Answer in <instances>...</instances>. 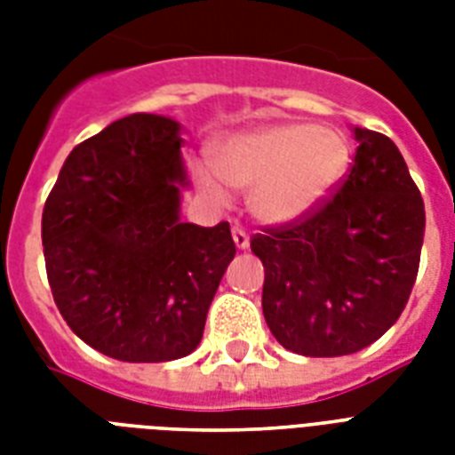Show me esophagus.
<instances>
[{
    "label": "esophagus",
    "mask_w": 455,
    "mask_h": 455,
    "mask_svg": "<svg viewBox=\"0 0 455 455\" xmlns=\"http://www.w3.org/2000/svg\"><path fill=\"white\" fill-rule=\"evenodd\" d=\"M234 241H235V248L238 250H248L250 248V235L245 228L241 227H234Z\"/></svg>",
    "instance_id": "esophagus-1"
}]
</instances>
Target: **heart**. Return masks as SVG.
<instances>
[{
    "label": "heart",
    "instance_id": "b5f03b06",
    "mask_svg": "<svg viewBox=\"0 0 455 455\" xmlns=\"http://www.w3.org/2000/svg\"><path fill=\"white\" fill-rule=\"evenodd\" d=\"M212 157L217 170H193L200 191L221 203L227 181L250 191V207L262 221L292 224L335 191L349 167V144L328 127L278 123L221 139Z\"/></svg>",
    "mask_w": 455,
    "mask_h": 455
}]
</instances>
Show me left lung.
<instances>
[{"label":"left lung","mask_w":455,"mask_h":455,"mask_svg":"<svg viewBox=\"0 0 455 455\" xmlns=\"http://www.w3.org/2000/svg\"><path fill=\"white\" fill-rule=\"evenodd\" d=\"M356 156L335 196L304 220L264 228L262 311L274 338L302 356L373 345L409 302L425 205L395 141L354 127Z\"/></svg>","instance_id":"8db88e82"}]
</instances>
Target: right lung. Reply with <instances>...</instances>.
Segmentation results:
<instances>
[{"instance_id":"right-lung-1","label":"right lung","mask_w":455,"mask_h":455,"mask_svg":"<svg viewBox=\"0 0 455 455\" xmlns=\"http://www.w3.org/2000/svg\"><path fill=\"white\" fill-rule=\"evenodd\" d=\"M179 123L134 113L75 146L42 212L46 278L70 331L130 363L191 354L234 259L228 221L179 220Z\"/></svg>"}]
</instances>
